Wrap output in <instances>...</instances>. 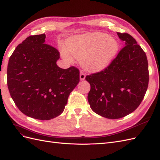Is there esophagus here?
I'll return each instance as SVG.
<instances>
[{
    "mask_svg": "<svg viewBox=\"0 0 160 160\" xmlns=\"http://www.w3.org/2000/svg\"><path fill=\"white\" fill-rule=\"evenodd\" d=\"M85 73H84V72L83 71H81L80 72V79L81 80H84L85 79Z\"/></svg>",
    "mask_w": 160,
    "mask_h": 160,
    "instance_id": "34e87169",
    "label": "esophagus"
}]
</instances>
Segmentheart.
I'll return each mask as SVG.
<instances>
[{"instance_id": "1", "label": "heart", "mask_w": 160, "mask_h": 160, "mask_svg": "<svg viewBox=\"0 0 160 160\" xmlns=\"http://www.w3.org/2000/svg\"><path fill=\"white\" fill-rule=\"evenodd\" d=\"M118 49V42L114 38L94 32L69 38L66 42V49H62V55L68 61H72V56L81 61L85 69L95 72L110 63Z\"/></svg>"}]
</instances>
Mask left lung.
I'll list each match as a JSON object with an SVG mask.
<instances>
[{
  "label": "left lung",
  "instance_id": "obj_1",
  "mask_svg": "<svg viewBox=\"0 0 160 160\" xmlns=\"http://www.w3.org/2000/svg\"><path fill=\"white\" fill-rule=\"evenodd\" d=\"M117 33L125 45L107 67L85 77L91 85L88 99L91 109L112 119L123 118L136 109L149 83L146 52L129 34Z\"/></svg>",
  "mask_w": 160,
  "mask_h": 160
}]
</instances>
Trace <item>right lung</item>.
I'll return each instance as SVG.
<instances>
[{
    "mask_svg": "<svg viewBox=\"0 0 160 160\" xmlns=\"http://www.w3.org/2000/svg\"><path fill=\"white\" fill-rule=\"evenodd\" d=\"M45 37H27L14 49L7 67V85L14 103L22 113L40 120L61 115L79 82L77 67L57 66L59 52L46 44Z\"/></svg>",
    "mask_w": 160,
    "mask_h": 160,
    "instance_id": "obj_1",
    "label": "right lung"
}]
</instances>
